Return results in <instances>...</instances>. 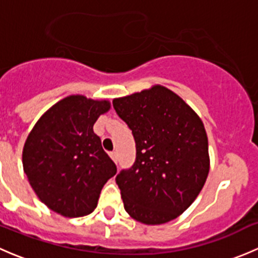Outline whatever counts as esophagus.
<instances>
[{"label": "esophagus", "mask_w": 258, "mask_h": 258, "mask_svg": "<svg viewBox=\"0 0 258 258\" xmlns=\"http://www.w3.org/2000/svg\"><path fill=\"white\" fill-rule=\"evenodd\" d=\"M110 156H111V158H112V160L114 161V162H117V152H111Z\"/></svg>", "instance_id": "34e87169"}]
</instances>
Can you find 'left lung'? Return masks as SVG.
Segmentation results:
<instances>
[{
    "label": "left lung",
    "mask_w": 258,
    "mask_h": 258,
    "mask_svg": "<svg viewBox=\"0 0 258 258\" xmlns=\"http://www.w3.org/2000/svg\"><path fill=\"white\" fill-rule=\"evenodd\" d=\"M113 108L132 130L136 161L117 175L126 212L145 225H162L186 211L210 171L204 122L167 87L114 98Z\"/></svg>",
    "instance_id": "1"
}]
</instances>
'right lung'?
<instances>
[{
    "label": "right lung",
    "mask_w": 258,
    "mask_h": 258,
    "mask_svg": "<svg viewBox=\"0 0 258 258\" xmlns=\"http://www.w3.org/2000/svg\"><path fill=\"white\" fill-rule=\"evenodd\" d=\"M110 101L67 96L40 117L22 151L23 171L38 199L64 217L96 209L101 189L117 172L93 124Z\"/></svg>",
    "instance_id": "right-lung-1"
}]
</instances>
